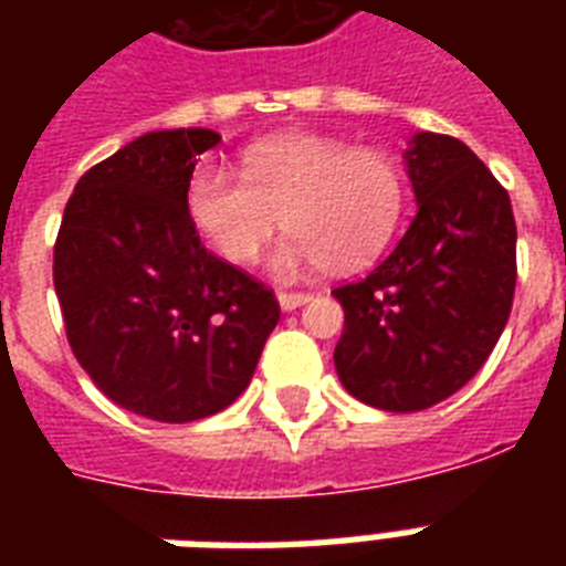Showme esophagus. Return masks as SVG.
Instances as JSON below:
<instances>
[{"label": "esophagus", "mask_w": 566, "mask_h": 566, "mask_svg": "<svg viewBox=\"0 0 566 566\" xmlns=\"http://www.w3.org/2000/svg\"><path fill=\"white\" fill-rule=\"evenodd\" d=\"M311 302V293H279V305L282 311H296L300 305Z\"/></svg>", "instance_id": "34e87169"}]
</instances>
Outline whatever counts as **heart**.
I'll return each mask as SVG.
<instances>
[{"instance_id": "heart-1", "label": "heart", "mask_w": 566, "mask_h": 566, "mask_svg": "<svg viewBox=\"0 0 566 566\" xmlns=\"http://www.w3.org/2000/svg\"><path fill=\"white\" fill-rule=\"evenodd\" d=\"M405 181L390 155L335 137L275 135L240 155V172L205 161L188 181V213L217 255L247 264L279 220L291 226L266 258L275 279L319 266L355 270L394 238Z\"/></svg>"}]
</instances>
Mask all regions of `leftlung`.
Listing matches in <instances>:
<instances>
[{
    "label": "left lung",
    "mask_w": 566,
    "mask_h": 566,
    "mask_svg": "<svg viewBox=\"0 0 566 566\" xmlns=\"http://www.w3.org/2000/svg\"><path fill=\"white\" fill-rule=\"evenodd\" d=\"M413 220L361 282L335 287L340 385L381 411H422L482 370L517 282L511 199L470 146L417 132L402 153Z\"/></svg>",
    "instance_id": "obj_1"
}]
</instances>
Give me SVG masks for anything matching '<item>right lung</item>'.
I'll use <instances>...</instances> for the list:
<instances>
[{
    "label": "right lung",
    "instance_id": "add662e5",
    "mask_svg": "<svg viewBox=\"0 0 566 566\" xmlns=\"http://www.w3.org/2000/svg\"><path fill=\"white\" fill-rule=\"evenodd\" d=\"M222 137L164 128L75 185L55 243L73 355L111 402L158 422L229 408L279 323L264 284L213 258L188 213L196 158Z\"/></svg>",
    "mask_w": 566,
    "mask_h": 566
}]
</instances>
